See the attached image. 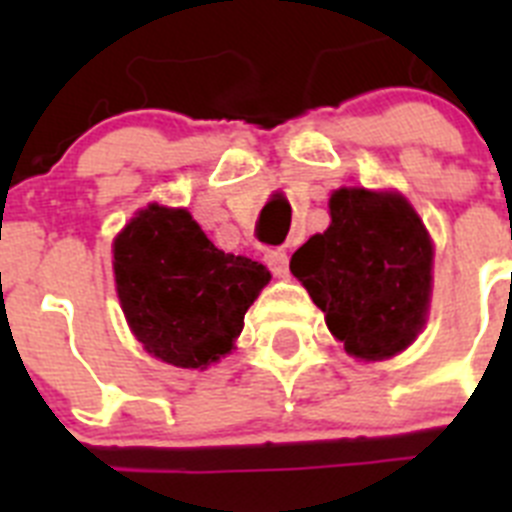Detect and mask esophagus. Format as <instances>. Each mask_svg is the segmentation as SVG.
<instances>
[{
  "mask_svg": "<svg viewBox=\"0 0 512 512\" xmlns=\"http://www.w3.org/2000/svg\"><path fill=\"white\" fill-rule=\"evenodd\" d=\"M266 264L274 271V277H287L289 274V253L284 248H271L266 251Z\"/></svg>",
  "mask_w": 512,
  "mask_h": 512,
  "instance_id": "esophagus-1",
  "label": "esophagus"
}]
</instances>
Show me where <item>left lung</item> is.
I'll return each instance as SVG.
<instances>
[{
  "mask_svg": "<svg viewBox=\"0 0 512 512\" xmlns=\"http://www.w3.org/2000/svg\"><path fill=\"white\" fill-rule=\"evenodd\" d=\"M433 246L400 194L338 189L330 228L297 248L289 269L351 356L390 359L425 325Z\"/></svg>",
  "mask_w": 512,
  "mask_h": 512,
  "instance_id": "1",
  "label": "left lung"
}]
</instances>
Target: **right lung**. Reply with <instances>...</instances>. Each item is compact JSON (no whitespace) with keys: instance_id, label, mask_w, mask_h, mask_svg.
<instances>
[{"instance_id":"obj_1","label":"right lung","mask_w":512,"mask_h":512,"mask_svg":"<svg viewBox=\"0 0 512 512\" xmlns=\"http://www.w3.org/2000/svg\"><path fill=\"white\" fill-rule=\"evenodd\" d=\"M117 297L148 354L205 369L241 336L243 315L271 274L212 246L187 210L148 205L117 235Z\"/></svg>"}]
</instances>
